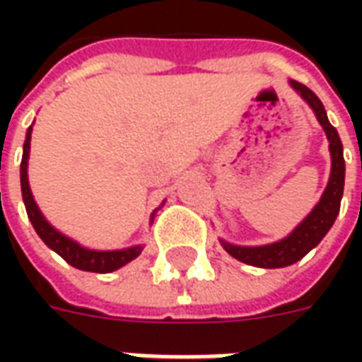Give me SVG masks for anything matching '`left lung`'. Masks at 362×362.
I'll return each mask as SVG.
<instances>
[{
	"label": "left lung",
	"mask_w": 362,
	"mask_h": 362,
	"mask_svg": "<svg viewBox=\"0 0 362 362\" xmlns=\"http://www.w3.org/2000/svg\"><path fill=\"white\" fill-rule=\"evenodd\" d=\"M30 134L33 127L27 129V139L23 145V160H21V192H23V202L27 207V215L36 235L42 238V243L54 250L58 256L66 259L69 266L77 267L81 272H95V273H108L114 269H119L122 266L129 264L141 254V246H132V248H122V250H90L81 244L69 238L64 233H59L58 228L52 225L40 211V207L36 205L30 184H28V155H30ZM155 217V213L151 215Z\"/></svg>",
	"instance_id": "left-lung-1"
}]
</instances>
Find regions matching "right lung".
<instances>
[{
    "instance_id": "1",
    "label": "right lung",
    "mask_w": 362,
    "mask_h": 362,
    "mask_svg": "<svg viewBox=\"0 0 362 362\" xmlns=\"http://www.w3.org/2000/svg\"><path fill=\"white\" fill-rule=\"evenodd\" d=\"M291 87L296 93H300V96L316 114L320 126L326 132L327 141H329L332 170H329V180H327L326 189H324L316 207L308 213V217L287 238H283L275 244H267V246H258V248H244V246H233V244L223 243L225 250L233 258L240 259L244 264H250V266L266 267V269L291 266L296 259L304 258L314 246H318L320 240L326 236L327 230L335 223V217L339 213V205H341L343 184H345V160H343L341 139L337 135V129L329 124L324 104L320 103L318 96L314 95L308 87H304L300 83L291 81Z\"/></svg>"
}]
</instances>
